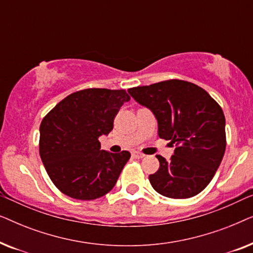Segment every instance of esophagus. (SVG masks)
Instances as JSON below:
<instances>
[{
    "label": "esophagus",
    "instance_id": "esophagus-1",
    "mask_svg": "<svg viewBox=\"0 0 253 253\" xmlns=\"http://www.w3.org/2000/svg\"><path fill=\"white\" fill-rule=\"evenodd\" d=\"M132 155H133V157L136 158V159H143V158L145 157V155H144L143 153H140V152H133Z\"/></svg>",
    "mask_w": 253,
    "mask_h": 253
}]
</instances>
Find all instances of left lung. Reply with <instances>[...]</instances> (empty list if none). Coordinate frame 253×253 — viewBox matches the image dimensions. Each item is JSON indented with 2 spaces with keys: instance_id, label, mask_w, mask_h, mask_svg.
<instances>
[{
  "instance_id": "left-lung-1",
  "label": "left lung",
  "mask_w": 253,
  "mask_h": 253,
  "mask_svg": "<svg viewBox=\"0 0 253 253\" xmlns=\"http://www.w3.org/2000/svg\"><path fill=\"white\" fill-rule=\"evenodd\" d=\"M153 113L159 137L171 140L174 155H158L160 168L150 175L160 195L185 199L198 195L212 181L226 151V119L217 102L199 86L171 79L127 89Z\"/></svg>"
}]
</instances>
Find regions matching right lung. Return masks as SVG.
<instances>
[{"label": "right lung", "mask_w": 253, "mask_h": 253, "mask_svg": "<svg viewBox=\"0 0 253 253\" xmlns=\"http://www.w3.org/2000/svg\"><path fill=\"white\" fill-rule=\"evenodd\" d=\"M130 96L124 89L87 88L58 102L40 126V158L51 182L74 199L92 200L115 186L130 153L101 150L114 117Z\"/></svg>", "instance_id": "obj_1"}]
</instances>
